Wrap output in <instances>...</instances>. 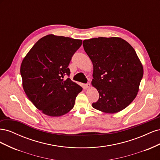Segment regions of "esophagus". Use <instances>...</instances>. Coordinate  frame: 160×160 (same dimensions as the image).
Returning a JSON list of instances; mask_svg holds the SVG:
<instances>
[{
	"instance_id": "34e87169",
	"label": "esophagus",
	"mask_w": 160,
	"mask_h": 160,
	"mask_svg": "<svg viewBox=\"0 0 160 160\" xmlns=\"http://www.w3.org/2000/svg\"><path fill=\"white\" fill-rule=\"evenodd\" d=\"M90 86H91V85H90V83H87V84H85V85H84V87H85V89L89 88H90Z\"/></svg>"
}]
</instances>
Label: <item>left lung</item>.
Returning a JSON list of instances; mask_svg holds the SVG:
<instances>
[{
    "instance_id": "8db88e82",
    "label": "left lung",
    "mask_w": 160,
    "mask_h": 160,
    "mask_svg": "<svg viewBox=\"0 0 160 160\" xmlns=\"http://www.w3.org/2000/svg\"><path fill=\"white\" fill-rule=\"evenodd\" d=\"M83 45L93 66L92 86L99 93L93 108L105 113L126 108L136 98L143 75L133 48L119 37L90 38Z\"/></svg>"
}]
</instances>
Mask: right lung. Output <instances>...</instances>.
Instances as JSON below:
<instances>
[{"label":"right lung","instance_id":"add662e5","mask_svg":"<svg viewBox=\"0 0 160 160\" xmlns=\"http://www.w3.org/2000/svg\"><path fill=\"white\" fill-rule=\"evenodd\" d=\"M82 40L48 35L38 40L24 57L21 65L22 88L27 96L42 113L59 117L73 108L83 89L64 76L72 55Z\"/></svg>","mask_w":160,"mask_h":160}]
</instances>
